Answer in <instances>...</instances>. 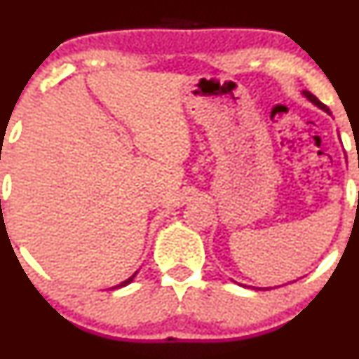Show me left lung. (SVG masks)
Masks as SVG:
<instances>
[{
	"instance_id": "left-lung-1",
	"label": "left lung",
	"mask_w": 359,
	"mask_h": 359,
	"mask_svg": "<svg viewBox=\"0 0 359 359\" xmlns=\"http://www.w3.org/2000/svg\"><path fill=\"white\" fill-rule=\"evenodd\" d=\"M302 95L306 97V99L309 100L311 104H314V106H316V107H320L321 111H325V112H328V114H330V109H328V107L325 106L323 102H320V100H318V97H316V95H313V93H311V92H307V90H302ZM243 287H245V285H243ZM253 288H255V287H253ZM255 290H262V288H255ZM264 290H267V288H264Z\"/></svg>"
}]
</instances>
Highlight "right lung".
Instances as JSON below:
<instances>
[{
    "label": "right lung",
    "instance_id": "1",
    "mask_svg": "<svg viewBox=\"0 0 359 359\" xmlns=\"http://www.w3.org/2000/svg\"><path fill=\"white\" fill-rule=\"evenodd\" d=\"M137 273H139V271H135V273H133V274H132V276H130V278H128V280L121 281V283H119V285H116V287H112V288H111V290H114V288H121V287H126V285H128V283H132V281H133V278H135V276H137Z\"/></svg>",
    "mask_w": 359,
    "mask_h": 359
}]
</instances>
